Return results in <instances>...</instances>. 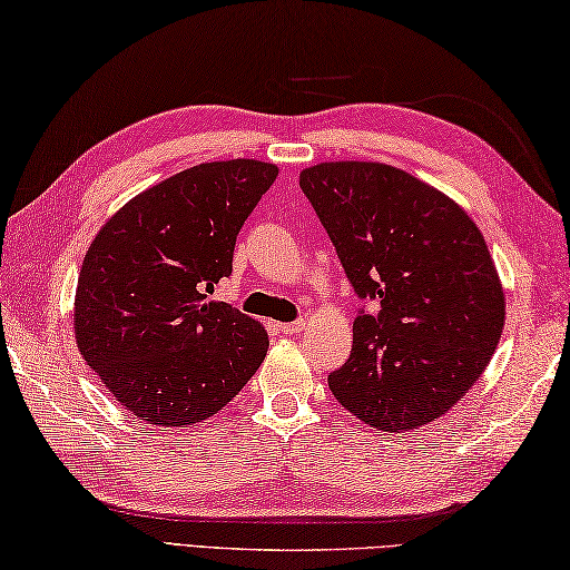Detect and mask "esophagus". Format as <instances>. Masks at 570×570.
Returning a JSON list of instances; mask_svg holds the SVG:
<instances>
[{"mask_svg": "<svg viewBox=\"0 0 570 570\" xmlns=\"http://www.w3.org/2000/svg\"><path fill=\"white\" fill-rule=\"evenodd\" d=\"M277 330L283 332V335H295V332H303L305 330V320H295V322H281Z\"/></svg>", "mask_w": 570, "mask_h": 570, "instance_id": "esophagus-1", "label": "esophagus"}]
</instances>
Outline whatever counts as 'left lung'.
I'll return each instance as SVG.
<instances>
[{
	"mask_svg": "<svg viewBox=\"0 0 570 570\" xmlns=\"http://www.w3.org/2000/svg\"><path fill=\"white\" fill-rule=\"evenodd\" d=\"M313 203L360 309L352 352L327 384L382 432L446 414L487 370L503 332V287L484 235L442 190L402 168L335 160L305 168Z\"/></svg>",
	"mask_w": 570,
	"mask_h": 570,
	"instance_id": "obj_1",
	"label": "left lung"
}]
</instances>
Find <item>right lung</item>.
<instances>
[{
    "label": "right lung",
    "mask_w": 570,
    "mask_h": 570,
    "mask_svg": "<svg viewBox=\"0 0 570 570\" xmlns=\"http://www.w3.org/2000/svg\"><path fill=\"white\" fill-rule=\"evenodd\" d=\"M277 166L213 160L144 190L83 257L73 332L116 402L156 426L213 416L261 367L267 332L208 299L233 273L235 238Z\"/></svg>",
    "instance_id": "right-lung-1"
}]
</instances>
